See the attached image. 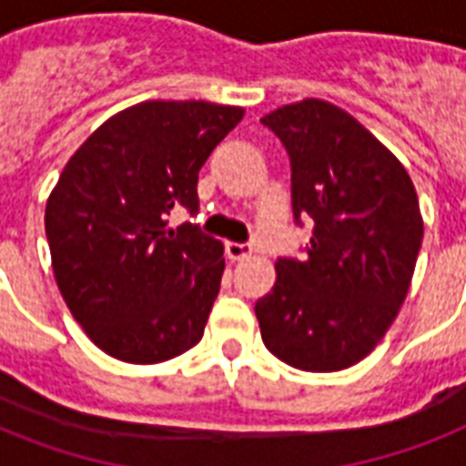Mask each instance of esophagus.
I'll use <instances>...</instances> for the list:
<instances>
[{"label": "esophagus", "instance_id": "obj_1", "mask_svg": "<svg viewBox=\"0 0 466 466\" xmlns=\"http://www.w3.org/2000/svg\"><path fill=\"white\" fill-rule=\"evenodd\" d=\"M225 251H227V256L232 258V261H241V258H247V256L254 254V247H251V244H237V241H227Z\"/></svg>", "mask_w": 466, "mask_h": 466}]
</instances>
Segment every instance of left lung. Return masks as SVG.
Wrapping results in <instances>:
<instances>
[{
	"instance_id": "obj_1",
	"label": "left lung",
	"mask_w": 466,
	"mask_h": 466,
	"mask_svg": "<svg viewBox=\"0 0 466 466\" xmlns=\"http://www.w3.org/2000/svg\"><path fill=\"white\" fill-rule=\"evenodd\" d=\"M261 123L290 155L295 219H314L305 258H278L256 302L263 343L305 372L346 370L404 305L423 241L419 196L404 164L339 106L305 98Z\"/></svg>"
}]
</instances>
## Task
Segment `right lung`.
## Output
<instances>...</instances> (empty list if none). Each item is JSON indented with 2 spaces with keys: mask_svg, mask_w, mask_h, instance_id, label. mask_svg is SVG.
<instances>
[{
  "mask_svg": "<svg viewBox=\"0 0 466 466\" xmlns=\"http://www.w3.org/2000/svg\"><path fill=\"white\" fill-rule=\"evenodd\" d=\"M244 118L241 106L142 101L116 113L62 168L46 205L53 273L104 353L155 365L203 339L225 247L174 208L198 210V171Z\"/></svg>",
  "mask_w": 466,
  "mask_h": 466,
  "instance_id": "add662e5",
  "label": "right lung"
}]
</instances>
